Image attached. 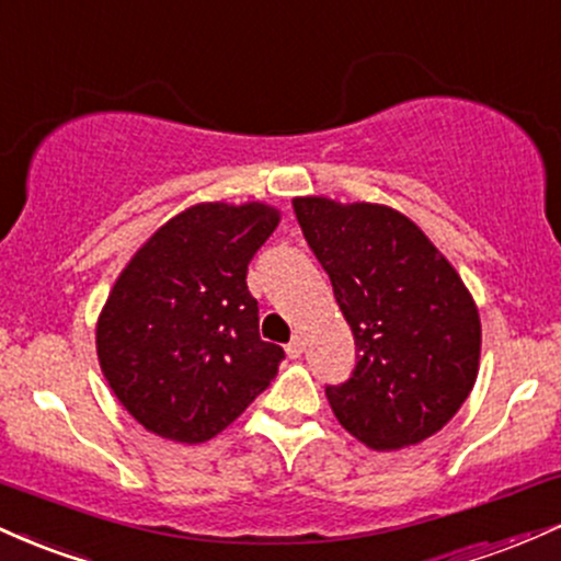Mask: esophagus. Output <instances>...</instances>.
Wrapping results in <instances>:
<instances>
[{"mask_svg":"<svg viewBox=\"0 0 561 561\" xmlns=\"http://www.w3.org/2000/svg\"><path fill=\"white\" fill-rule=\"evenodd\" d=\"M285 351H287V356H289V358H298L300 353L306 351V343H302V337H295L293 343H289V345L285 347Z\"/></svg>","mask_w":561,"mask_h":561,"instance_id":"1","label":"esophagus"}]
</instances>
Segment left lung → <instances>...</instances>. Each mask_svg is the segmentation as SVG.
<instances>
[{
	"label": "left lung",
	"mask_w": 561,
	"mask_h": 561,
	"mask_svg": "<svg viewBox=\"0 0 561 561\" xmlns=\"http://www.w3.org/2000/svg\"><path fill=\"white\" fill-rule=\"evenodd\" d=\"M356 340V369L327 401L375 450L427 440L454 420L480 369V313L459 272L401 210L293 199Z\"/></svg>",
	"instance_id": "1"
}]
</instances>
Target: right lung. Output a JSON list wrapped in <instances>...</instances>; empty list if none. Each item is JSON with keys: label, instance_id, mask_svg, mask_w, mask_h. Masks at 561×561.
I'll list each match as a JSON object with an SVG mask.
<instances>
[{"label": "right lung", "instance_id": "1", "mask_svg": "<svg viewBox=\"0 0 561 561\" xmlns=\"http://www.w3.org/2000/svg\"><path fill=\"white\" fill-rule=\"evenodd\" d=\"M259 203H197L165 221L96 319V358L121 405L165 440L205 443L272 385L285 351L263 343L248 263L279 227Z\"/></svg>", "mask_w": 561, "mask_h": 561}]
</instances>
